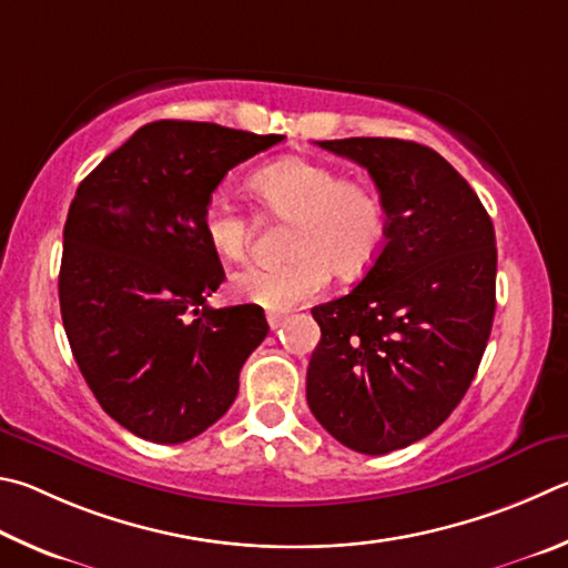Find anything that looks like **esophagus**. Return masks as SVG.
<instances>
[{
	"mask_svg": "<svg viewBox=\"0 0 568 568\" xmlns=\"http://www.w3.org/2000/svg\"><path fill=\"white\" fill-rule=\"evenodd\" d=\"M266 324L272 326V329H278V326L284 324V314H276V312H268L266 314Z\"/></svg>",
	"mask_w": 568,
	"mask_h": 568,
	"instance_id": "esophagus-1",
	"label": "esophagus"
}]
</instances>
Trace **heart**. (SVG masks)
Listing matches in <instances>:
<instances>
[{"mask_svg":"<svg viewBox=\"0 0 568 568\" xmlns=\"http://www.w3.org/2000/svg\"><path fill=\"white\" fill-rule=\"evenodd\" d=\"M266 212L292 219L284 264H252L232 276V290L266 310H290L326 290L332 268L359 276L384 252L389 212L379 189L362 179H344L339 169L290 156L248 179ZM202 232L224 258H242L252 242V222L224 192L206 199Z\"/></svg>","mask_w":568,"mask_h":568,"instance_id":"heart-1","label":"heart"}]
</instances>
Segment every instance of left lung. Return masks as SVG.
I'll return each mask as SVG.
<instances>
[{
  "instance_id": "8db88e82",
  "label": "left lung",
  "mask_w": 568,
  "mask_h": 568,
  "mask_svg": "<svg viewBox=\"0 0 568 568\" xmlns=\"http://www.w3.org/2000/svg\"><path fill=\"white\" fill-rule=\"evenodd\" d=\"M316 144L372 174L389 236L349 294L312 310L322 342L306 402L336 442L379 456L449 419L479 369L496 310L494 224L429 146L382 136Z\"/></svg>"
}]
</instances>
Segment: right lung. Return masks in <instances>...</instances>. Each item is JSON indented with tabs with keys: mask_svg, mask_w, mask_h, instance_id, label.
Returning <instances> with one entry per match:
<instances>
[{
	"mask_svg": "<svg viewBox=\"0 0 568 568\" xmlns=\"http://www.w3.org/2000/svg\"><path fill=\"white\" fill-rule=\"evenodd\" d=\"M209 122L144 124L79 184L64 224L59 306L89 389L139 439L182 444L222 419L268 324L212 310L222 262L202 232L229 169L282 142Z\"/></svg>",
	"mask_w": 568,
	"mask_h": 568,
	"instance_id": "right-lung-1",
	"label": "right lung"
}]
</instances>
